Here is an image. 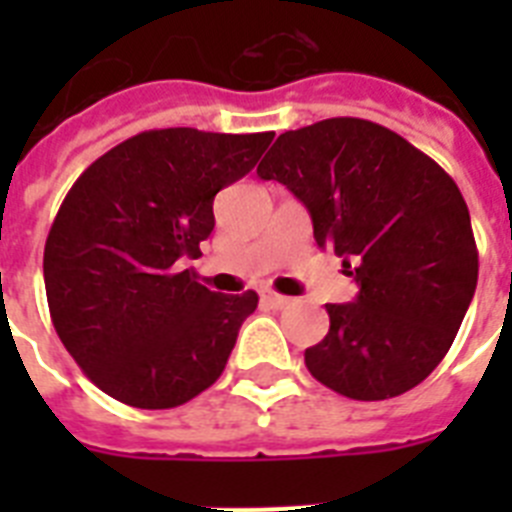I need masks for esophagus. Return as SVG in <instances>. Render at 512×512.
I'll return each mask as SVG.
<instances>
[{
	"label": "esophagus",
	"instance_id": "obj_1",
	"mask_svg": "<svg viewBox=\"0 0 512 512\" xmlns=\"http://www.w3.org/2000/svg\"><path fill=\"white\" fill-rule=\"evenodd\" d=\"M260 297H263V303L268 305V308H287V305L292 303L287 295H279V292H273V289H263Z\"/></svg>",
	"mask_w": 512,
	"mask_h": 512
}]
</instances>
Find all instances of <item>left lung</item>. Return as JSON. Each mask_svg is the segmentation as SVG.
<instances>
[{
    "instance_id": "left-lung-1",
    "label": "left lung",
    "mask_w": 512,
    "mask_h": 512,
    "mask_svg": "<svg viewBox=\"0 0 512 512\" xmlns=\"http://www.w3.org/2000/svg\"><path fill=\"white\" fill-rule=\"evenodd\" d=\"M303 201L313 239L353 268V303H327L308 372L356 401L401 396L428 377L468 311L478 249L460 188L382 124L337 116L279 135L257 167Z\"/></svg>"
}]
</instances>
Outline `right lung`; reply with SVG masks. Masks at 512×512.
Here are the masks:
<instances>
[{"mask_svg": "<svg viewBox=\"0 0 512 512\" xmlns=\"http://www.w3.org/2000/svg\"><path fill=\"white\" fill-rule=\"evenodd\" d=\"M271 140L148 130L76 177L44 244V289L60 342L103 393L172 409L223 374L257 292H209L180 265L215 228L217 191L247 175Z\"/></svg>", "mask_w": 512, "mask_h": 512, "instance_id": "obj_1", "label": "right lung"}]
</instances>
